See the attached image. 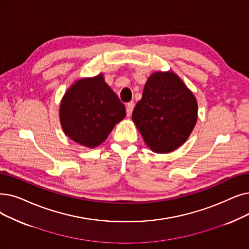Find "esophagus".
<instances>
[{
  "instance_id": "esophagus-1",
  "label": "esophagus",
  "mask_w": 249,
  "mask_h": 249,
  "mask_svg": "<svg viewBox=\"0 0 249 249\" xmlns=\"http://www.w3.org/2000/svg\"><path fill=\"white\" fill-rule=\"evenodd\" d=\"M133 107H134L133 102H130V103H128V104L126 105V113H127V116H128V117L131 116V113H132V111H133Z\"/></svg>"
}]
</instances>
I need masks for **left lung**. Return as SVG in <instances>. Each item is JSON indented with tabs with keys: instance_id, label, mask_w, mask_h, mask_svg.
Listing matches in <instances>:
<instances>
[{
	"instance_id": "left-lung-1",
	"label": "left lung",
	"mask_w": 249,
	"mask_h": 249,
	"mask_svg": "<svg viewBox=\"0 0 249 249\" xmlns=\"http://www.w3.org/2000/svg\"><path fill=\"white\" fill-rule=\"evenodd\" d=\"M197 101L178 75L157 71L148 77L132 120L146 145L167 154L188 139L197 121Z\"/></svg>"
}]
</instances>
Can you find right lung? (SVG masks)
I'll use <instances>...</instances> for the list:
<instances>
[{"instance_id": "add662e5", "label": "right lung", "mask_w": 249, "mask_h": 249, "mask_svg": "<svg viewBox=\"0 0 249 249\" xmlns=\"http://www.w3.org/2000/svg\"><path fill=\"white\" fill-rule=\"evenodd\" d=\"M59 116L65 134L80 145L94 148L123 120L126 110L101 73L70 86L61 101Z\"/></svg>"}]
</instances>
